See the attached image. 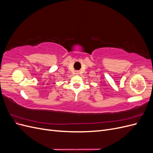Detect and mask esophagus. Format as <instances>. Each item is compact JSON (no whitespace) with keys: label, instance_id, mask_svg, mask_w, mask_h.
<instances>
[{"label":"esophagus","instance_id":"1","mask_svg":"<svg viewBox=\"0 0 153 153\" xmlns=\"http://www.w3.org/2000/svg\"><path fill=\"white\" fill-rule=\"evenodd\" d=\"M76 73H78V72H76Z\"/></svg>","mask_w":153,"mask_h":153}]
</instances>
